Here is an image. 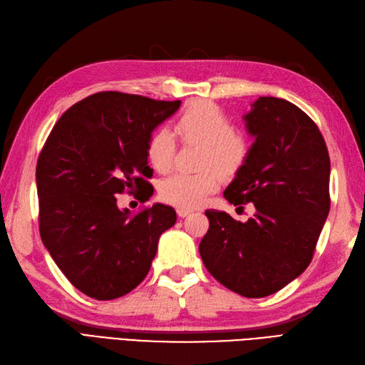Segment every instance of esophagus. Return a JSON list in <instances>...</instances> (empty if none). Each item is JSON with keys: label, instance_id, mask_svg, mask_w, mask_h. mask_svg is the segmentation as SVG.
Returning <instances> with one entry per match:
<instances>
[{"label": "esophagus", "instance_id": "34e87169", "mask_svg": "<svg viewBox=\"0 0 365 365\" xmlns=\"http://www.w3.org/2000/svg\"><path fill=\"white\" fill-rule=\"evenodd\" d=\"M191 214V210H186V208H177V216L179 217H186Z\"/></svg>", "mask_w": 365, "mask_h": 365}]
</instances>
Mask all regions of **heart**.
Returning a JSON list of instances; mask_svg holds the SVG:
<instances>
[{"label":"heart","instance_id":"1","mask_svg":"<svg viewBox=\"0 0 365 365\" xmlns=\"http://www.w3.org/2000/svg\"><path fill=\"white\" fill-rule=\"evenodd\" d=\"M232 129L225 112L207 100L192 101L186 106L173 128L182 142L200 145V168L212 165L223 177L236 174L248 155L245 137ZM146 157L155 171L170 170L174 157V137L170 130L158 129L151 134L146 143ZM212 168L195 174L168 175L158 185L162 200L186 210L197 207L219 186V175Z\"/></svg>","mask_w":365,"mask_h":365}]
</instances>
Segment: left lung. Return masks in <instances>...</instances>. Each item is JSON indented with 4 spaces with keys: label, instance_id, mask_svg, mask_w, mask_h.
<instances>
[{
    "label": "left lung",
    "instance_id": "obj_1",
    "mask_svg": "<svg viewBox=\"0 0 365 365\" xmlns=\"http://www.w3.org/2000/svg\"><path fill=\"white\" fill-rule=\"evenodd\" d=\"M255 140L245 163L223 191L230 203H253L237 222L207 210L210 230L199 251L222 285L265 297L301 276L330 211V157L314 121L293 103L259 97L242 117Z\"/></svg>",
    "mask_w": 365,
    "mask_h": 365
}]
</instances>
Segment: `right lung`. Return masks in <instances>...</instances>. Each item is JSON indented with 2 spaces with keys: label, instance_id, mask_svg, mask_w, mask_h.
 <instances>
[{
  "label": "right lung",
  "instance_id": "1",
  "mask_svg": "<svg viewBox=\"0 0 365 365\" xmlns=\"http://www.w3.org/2000/svg\"><path fill=\"white\" fill-rule=\"evenodd\" d=\"M182 101L98 92L71 106L53 126L36 163L40 235L53 262L81 293L98 301L125 296L146 277L175 211L153 203L133 212L117 194L146 182V143Z\"/></svg>",
  "mask_w": 365,
  "mask_h": 365
}]
</instances>
